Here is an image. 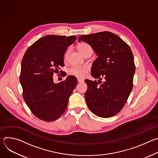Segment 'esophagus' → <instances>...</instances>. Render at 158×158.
Returning <instances> with one entry per match:
<instances>
[{
    "mask_svg": "<svg viewBox=\"0 0 158 158\" xmlns=\"http://www.w3.org/2000/svg\"><path fill=\"white\" fill-rule=\"evenodd\" d=\"M77 82L79 83H81V82H84V80L83 79H79V78H77Z\"/></svg>",
    "mask_w": 158,
    "mask_h": 158,
    "instance_id": "obj_1",
    "label": "esophagus"
}]
</instances>
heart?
<instances>
[{
	"label": "heart",
	"mask_w": 158,
	"mask_h": 158,
	"mask_svg": "<svg viewBox=\"0 0 158 158\" xmlns=\"http://www.w3.org/2000/svg\"><path fill=\"white\" fill-rule=\"evenodd\" d=\"M78 50L81 54L83 56L89 51H93V48L90 45L86 42H81L78 45ZM70 52V48L67 49L64 55V59H67ZM89 71V67L87 66H73L69 69V73L71 75L77 77H83L85 76L86 73Z\"/></svg>",
	"instance_id": "b5f03b06"
}]
</instances>
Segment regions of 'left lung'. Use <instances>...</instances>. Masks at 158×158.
<instances>
[{"instance_id":"1","label":"left lung","mask_w":158,"mask_h":158,"mask_svg":"<svg viewBox=\"0 0 158 158\" xmlns=\"http://www.w3.org/2000/svg\"><path fill=\"white\" fill-rule=\"evenodd\" d=\"M78 40L89 44L98 56L91 67V76L98 82L85 80L87 105L98 117L113 116L123 108L132 89L135 64L131 49L118 35L108 31L80 35Z\"/></svg>"}]
</instances>
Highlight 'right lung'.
I'll use <instances>...</instances> for the list:
<instances>
[{"label":"right lung","instance_id":"add662e5","mask_svg":"<svg viewBox=\"0 0 158 158\" xmlns=\"http://www.w3.org/2000/svg\"><path fill=\"white\" fill-rule=\"evenodd\" d=\"M76 39L73 35H48L35 41L24 54L20 74L22 95L32 114L40 120L55 121L67 109L77 79L69 76L55 84L53 75L64 66V53Z\"/></svg>","mask_w":158,"mask_h":158}]
</instances>
